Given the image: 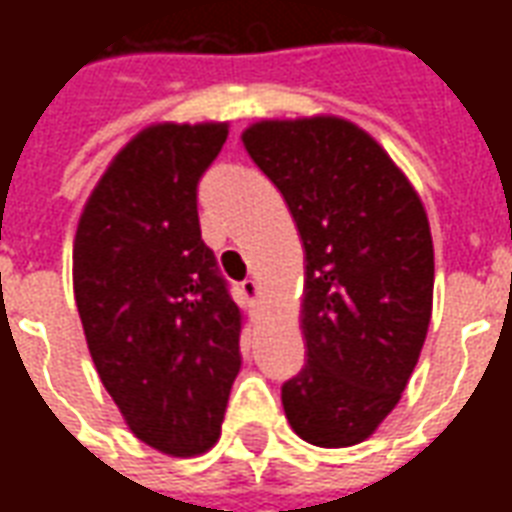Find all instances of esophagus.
I'll return each mask as SVG.
<instances>
[{"label":"esophagus","mask_w":512,"mask_h":512,"mask_svg":"<svg viewBox=\"0 0 512 512\" xmlns=\"http://www.w3.org/2000/svg\"><path fill=\"white\" fill-rule=\"evenodd\" d=\"M257 290H260V285H257V279H244V282H241V293H244L246 299H255L257 296Z\"/></svg>","instance_id":"esophagus-1"}]
</instances>
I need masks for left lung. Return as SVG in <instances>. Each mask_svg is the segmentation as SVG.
<instances>
[{"label":"left lung","mask_w":512,"mask_h":512,"mask_svg":"<svg viewBox=\"0 0 512 512\" xmlns=\"http://www.w3.org/2000/svg\"><path fill=\"white\" fill-rule=\"evenodd\" d=\"M244 145L282 191L307 255V365L282 384L285 417L315 447H351L384 422L417 367L433 304L428 216L348 120H263Z\"/></svg>","instance_id":"left-lung-1"}]
</instances>
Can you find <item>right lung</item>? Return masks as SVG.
Returning a JSON list of instances; mask_svg holds the SVG:
<instances>
[{
  "label": "right lung",
  "instance_id": "right-lung-1",
  "mask_svg": "<svg viewBox=\"0 0 512 512\" xmlns=\"http://www.w3.org/2000/svg\"><path fill=\"white\" fill-rule=\"evenodd\" d=\"M224 139V123L142 131L95 186L73 244L95 370L136 439L178 458L219 439L241 370V310L197 216Z\"/></svg>",
  "mask_w": 512,
  "mask_h": 512
}]
</instances>
